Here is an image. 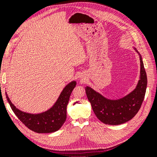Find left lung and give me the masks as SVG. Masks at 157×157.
<instances>
[{
	"label": "left lung",
	"instance_id": "obj_1",
	"mask_svg": "<svg viewBox=\"0 0 157 157\" xmlns=\"http://www.w3.org/2000/svg\"><path fill=\"white\" fill-rule=\"evenodd\" d=\"M140 80L136 89L125 97L119 100H109L91 88H86V93L96 117L104 124L119 125L134 118L138 113L145 96L147 77L140 56Z\"/></svg>",
	"mask_w": 157,
	"mask_h": 157
}]
</instances>
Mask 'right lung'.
<instances>
[{"label":"right lung","mask_w":157,"mask_h":157,"mask_svg":"<svg viewBox=\"0 0 157 157\" xmlns=\"http://www.w3.org/2000/svg\"><path fill=\"white\" fill-rule=\"evenodd\" d=\"M76 84V81L68 83L52 108L39 114H31L20 111L12 104L7 94L6 95L13 111L29 129L36 133H52L59 130L66 121V107Z\"/></svg>","instance_id":"1"}]
</instances>
